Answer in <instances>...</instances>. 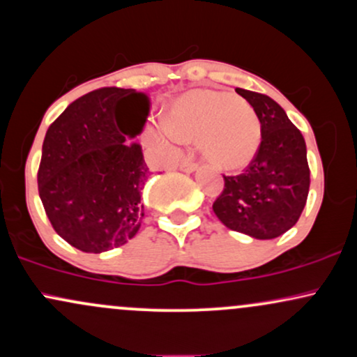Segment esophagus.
I'll list each match as a JSON object with an SVG mask.
<instances>
[{"label":"esophagus","mask_w":357,"mask_h":357,"mask_svg":"<svg viewBox=\"0 0 357 357\" xmlns=\"http://www.w3.org/2000/svg\"><path fill=\"white\" fill-rule=\"evenodd\" d=\"M179 169H181L183 173H192V171L198 169V165H196V162H192L190 158H186L181 162V166H179Z\"/></svg>","instance_id":"obj_1"}]
</instances>
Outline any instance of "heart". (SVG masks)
I'll list each match as a JSON object with an SVG mask.
<instances>
[{
  "label": "heart",
  "instance_id": "b5f03b06",
  "mask_svg": "<svg viewBox=\"0 0 357 357\" xmlns=\"http://www.w3.org/2000/svg\"><path fill=\"white\" fill-rule=\"evenodd\" d=\"M169 137L199 139L203 158L220 169H241L255 158L261 141L257 112L243 99L221 90L199 89L176 100L167 117Z\"/></svg>",
  "mask_w": 357,
  "mask_h": 357
}]
</instances>
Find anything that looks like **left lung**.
Masks as SVG:
<instances>
[{"label": "left lung", "instance_id": "1", "mask_svg": "<svg viewBox=\"0 0 357 357\" xmlns=\"http://www.w3.org/2000/svg\"><path fill=\"white\" fill-rule=\"evenodd\" d=\"M235 90L257 112L261 142L243 174L223 176L225 188L213 211L233 231L272 240L289 231L305 206L310 184L305 141L275 100Z\"/></svg>", "mask_w": 357, "mask_h": 357}]
</instances>
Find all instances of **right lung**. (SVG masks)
Listing matches in <instances>:
<instances>
[{
	"instance_id": "add662e5",
	"label": "right lung",
	"mask_w": 357,
	"mask_h": 357,
	"mask_svg": "<svg viewBox=\"0 0 357 357\" xmlns=\"http://www.w3.org/2000/svg\"><path fill=\"white\" fill-rule=\"evenodd\" d=\"M142 99L127 125L116 104ZM151 102L144 92L104 87L72 102L48 127L38 169V192L55 231L72 247L102 253L136 236L144 218L141 192L149 178L141 146Z\"/></svg>"
}]
</instances>
